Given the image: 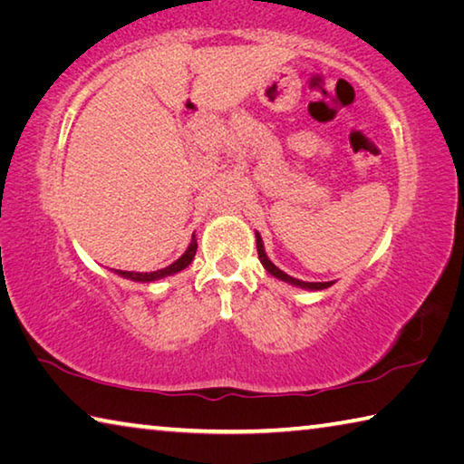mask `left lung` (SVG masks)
<instances>
[{
  "instance_id": "left-lung-1",
  "label": "left lung",
  "mask_w": 464,
  "mask_h": 464,
  "mask_svg": "<svg viewBox=\"0 0 464 464\" xmlns=\"http://www.w3.org/2000/svg\"><path fill=\"white\" fill-rule=\"evenodd\" d=\"M256 243H257V257H260L262 266L272 274V276L285 280V282H288V285H295V286H301V288H309V290H324V288L334 285V282H303V280H296L293 276H288V274H285L280 268H276V266H274L268 260V256H266V251H264V243H262L260 233H256Z\"/></svg>"
}]
</instances>
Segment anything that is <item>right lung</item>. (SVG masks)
Returning a JSON list of instances; mask_svg holds the SVG:
<instances>
[{"mask_svg": "<svg viewBox=\"0 0 464 464\" xmlns=\"http://www.w3.org/2000/svg\"><path fill=\"white\" fill-rule=\"evenodd\" d=\"M196 247H198V243H196V237L192 235V241L188 249L184 251L182 257H178L174 264H169L168 268H161V270H155V272H127V270H116V274L122 278H129V280H135V282H155L160 278H166L171 276V274H178L179 270H184L186 266H190V262L194 260L196 256Z\"/></svg>", "mask_w": 464, "mask_h": 464, "instance_id": "add662e5", "label": "right lung"}]
</instances>
